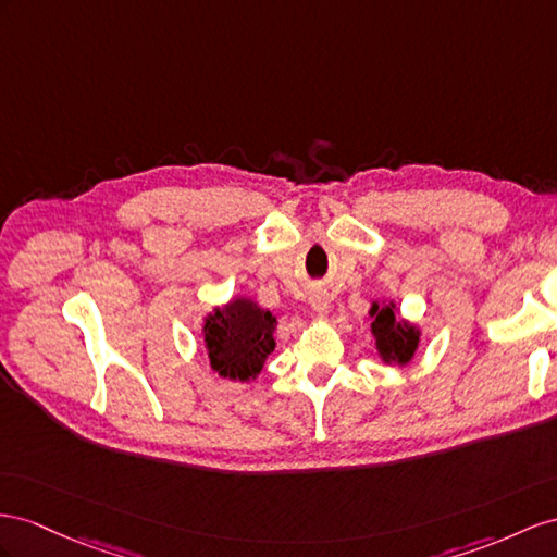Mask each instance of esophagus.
Here are the masks:
<instances>
[{"label": "esophagus", "instance_id": "1", "mask_svg": "<svg viewBox=\"0 0 557 557\" xmlns=\"http://www.w3.org/2000/svg\"><path fill=\"white\" fill-rule=\"evenodd\" d=\"M308 304L312 310L318 312V315H324V312L330 310V296H326V292H322V289H315V292H310Z\"/></svg>", "mask_w": 557, "mask_h": 557}]
</instances>
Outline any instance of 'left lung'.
<instances>
[{
	"label": "left lung",
	"mask_w": 557,
	"mask_h": 557,
	"mask_svg": "<svg viewBox=\"0 0 557 557\" xmlns=\"http://www.w3.org/2000/svg\"><path fill=\"white\" fill-rule=\"evenodd\" d=\"M369 318H372V336L376 358L388 367H407L419 350L421 344V330L400 315V308L395 301H372L369 308Z\"/></svg>",
	"instance_id": "1"
}]
</instances>
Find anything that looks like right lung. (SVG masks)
<instances>
[{"instance_id":"obj_1","label":"right lung","mask_w":557,"mask_h":557,"mask_svg":"<svg viewBox=\"0 0 557 557\" xmlns=\"http://www.w3.org/2000/svg\"><path fill=\"white\" fill-rule=\"evenodd\" d=\"M277 318L249 296H233L202 318L209 364L221 379L249 383L263 372L275 350Z\"/></svg>"}]
</instances>
